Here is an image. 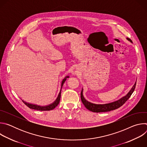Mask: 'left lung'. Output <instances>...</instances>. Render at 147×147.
<instances>
[{
  "instance_id": "8db88e82",
  "label": "left lung",
  "mask_w": 147,
  "mask_h": 147,
  "mask_svg": "<svg viewBox=\"0 0 147 147\" xmlns=\"http://www.w3.org/2000/svg\"><path fill=\"white\" fill-rule=\"evenodd\" d=\"M127 39L129 41H130L131 42H132V40L130 39V38H127ZM136 82H135V84H134V86H133V87L131 88V89L130 90V91L128 92V94L122 97L121 98H120V99L109 103H106V104H95V103H92L91 102H88V100H87L83 96L82 94V89L81 92V101L82 102V103L84 104V105L86 107V108L88 109L89 111L93 112H96V113H99V112H109L111 111H113L115 109H116L119 108H120V107H121L126 102L129 98L131 96V94H133V92H134L135 88H136Z\"/></svg>"
}]
</instances>
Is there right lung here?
<instances>
[{
  "instance_id": "add662e5",
  "label": "right lung",
  "mask_w": 147,
  "mask_h": 147,
  "mask_svg": "<svg viewBox=\"0 0 147 147\" xmlns=\"http://www.w3.org/2000/svg\"><path fill=\"white\" fill-rule=\"evenodd\" d=\"M68 77H69L67 76L63 80V81L61 82V90H60V92H59V94L58 95V96H57V99L55 100V101L53 103L49 105L44 106V107H41V106L36 105H34V104L27 103V102L24 101L23 100H22V101L23 102V103L26 105V106H27L30 109H34V110H37V111H46L53 110V109H55L58 105V104L59 103V102H60V96H61V88H62L63 86L64 82L66 80V78H68Z\"/></svg>"
}]
</instances>
